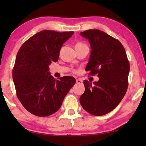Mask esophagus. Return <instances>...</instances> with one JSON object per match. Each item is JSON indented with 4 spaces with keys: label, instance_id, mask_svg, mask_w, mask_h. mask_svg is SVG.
<instances>
[{
    "label": "esophagus",
    "instance_id": "esophagus-1",
    "mask_svg": "<svg viewBox=\"0 0 146 146\" xmlns=\"http://www.w3.org/2000/svg\"><path fill=\"white\" fill-rule=\"evenodd\" d=\"M82 80L81 79H76V83L80 84V83H82Z\"/></svg>",
    "mask_w": 146,
    "mask_h": 146
}]
</instances>
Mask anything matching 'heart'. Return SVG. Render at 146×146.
Instances as JSON below:
<instances>
[{
	"label": "heart",
	"mask_w": 146,
	"mask_h": 146,
	"mask_svg": "<svg viewBox=\"0 0 146 146\" xmlns=\"http://www.w3.org/2000/svg\"><path fill=\"white\" fill-rule=\"evenodd\" d=\"M76 45L78 46V45H86L85 44H84V43H82V42H79V43H77L76 44Z\"/></svg>",
	"instance_id": "heart-1"
}]
</instances>
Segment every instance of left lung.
Here are the masks:
<instances>
[{"label": "left lung", "instance_id": "obj_1", "mask_svg": "<svg viewBox=\"0 0 146 146\" xmlns=\"http://www.w3.org/2000/svg\"><path fill=\"white\" fill-rule=\"evenodd\" d=\"M80 35L88 39L91 54L86 70L99 80L93 84L84 81L85 91L80 98L81 106L94 115H103L119 104L128 86L129 63L118 40L100 30H88Z\"/></svg>", "mask_w": 146, "mask_h": 146}]
</instances>
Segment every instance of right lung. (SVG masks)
Returning <instances> with one entry per match:
<instances>
[{
  "instance_id": "obj_1",
  "label": "right lung",
  "mask_w": 146,
  "mask_h": 146,
  "mask_svg": "<svg viewBox=\"0 0 146 146\" xmlns=\"http://www.w3.org/2000/svg\"><path fill=\"white\" fill-rule=\"evenodd\" d=\"M73 34V31L45 30L33 35L20 48L13 78L18 98L30 113L45 117L56 112L75 84L72 76L56 80L48 72V66L58 61L62 46Z\"/></svg>"
}]
</instances>
